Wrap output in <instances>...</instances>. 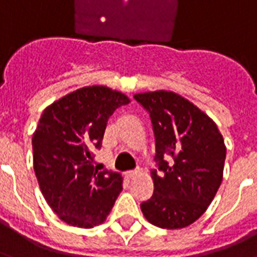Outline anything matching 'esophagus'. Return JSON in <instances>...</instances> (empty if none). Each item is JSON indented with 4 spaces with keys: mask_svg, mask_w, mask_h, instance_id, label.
I'll list each match as a JSON object with an SVG mask.
<instances>
[{
    "mask_svg": "<svg viewBox=\"0 0 257 257\" xmlns=\"http://www.w3.org/2000/svg\"><path fill=\"white\" fill-rule=\"evenodd\" d=\"M139 173H140L139 169H136V171H128V172H125V176H126L128 179H132V178H136Z\"/></svg>",
    "mask_w": 257,
    "mask_h": 257,
    "instance_id": "34e87169",
    "label": "esophagus"
}]
</instances>
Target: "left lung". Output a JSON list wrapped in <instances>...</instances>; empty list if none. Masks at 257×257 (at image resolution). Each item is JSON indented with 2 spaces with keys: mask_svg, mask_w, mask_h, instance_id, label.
Listing matches in <instances>:
<instances>
[{
  "mask_svg": "<svg viewBox=\"0 0 257 257\" xmlns=\"http://www.w3.org/2000/svg\"><path fill=\"white\" fill-rule=\"evenodd\" d=\"M156 135L154 193L140 209L151 224L183 228L198 220L223 180L226 145L215 121L172 90L136 93ZM170 161L168 162L167 160Z\"/></svg>",
  "mask_w": 257,
  "mask_h": 257,
  "instance_id": "left-lung-1",
  "label": "left lung"
}]
</instances>
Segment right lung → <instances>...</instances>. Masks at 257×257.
Returning a JSON list of instances; mask_svg holds the SVG:
<instances>
[{
  "instance_id": "1",
  "label": "right lung",
  "mask_w": 257,
  "mask_h": 257,
  "mask_svg": "<svg viewBox=\"0 0 257 257\" xmlns=\"http://www.w3.org/2000/svg\"><path fill=\"white\" fill-rule=\"evenodd\" d=\"M128 96L104 85L84 86L44 110L33 134V167L44 198L60 220L92 228L106 220L122 190V176L97 171L107 121Z\"/></svg>"
}]
</instances>
